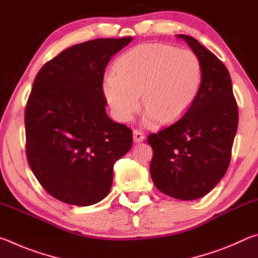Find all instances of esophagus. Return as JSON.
Masks as SVG:
<instances>
[{"instance_id":"34e87169","label":"esophagus","mask_w":258,"mask_h":258,"mask_svg":"<svg viewBox=\"0 0 258 258\" xmlns=\"http://www.w3.org/2000/svg\"><path fill=\"white\" fill-rule=\"evenodd\" d=\"M133 140L134 142H142L145 140V134H143L141 131L139 130H134L133 131Z\"/></svg>"}]
</instances>
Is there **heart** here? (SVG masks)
<instances>
[{"label":"heart","mask_w":258,"mask_h":258,"mask_svg":"<svg viewBox=\"0 0 258 258\" xmlns=\"http://www.w3.org/2000/svg\"><path fill=\"white\" fill-rule=\"evenodd\" d=\"M203 68L189 49L167 44H141L121 54L115 72L103 78L102 91L113 116L128 121L140 107L147 108V123H168L182 117L198 98Z\"/></svg>","instance_id":"b5f03b06"}]
</instances>
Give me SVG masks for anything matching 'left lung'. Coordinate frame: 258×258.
<instances>
[{
    "instance_id": "1",
    "label": "left lung",
    "mask_w": 258,
    "mask_h": 258,
    "mask_svg": "<svg viewBox=\"0 0 258 258\" xmlns=\"http://www.w3.org/2000/svg\"><path fill=\"white\" fill-rule=\"evenodd\" d=\"M198 55L203 81L198 98L181 119L148 137L154 150L150 174L169 197L206 196L228 171L238 128V106L224 63L196 38L177 35Z\"/></svg>"
}]
</instances>
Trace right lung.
Returning <instances> with one entry per match:
<instances>
[{
	"label": "right lung",
	"mask_w": 258,
	"mask_h": 258,
	"mask_svg": "<svg viewBox=\"0 0 258 258\" xmlns=\"http://www.w3.org/2000/svg\"><path fill=\"white\" fill-rule=\"evenodd\" d=\"M132 37L98 38L68 47L41 68L25 111L26 155L52 197L90 206L107 197L132 130L109 118L104 69Z\"/></svg>",
	"instance_id": "obj_1"
}]
</instances>
